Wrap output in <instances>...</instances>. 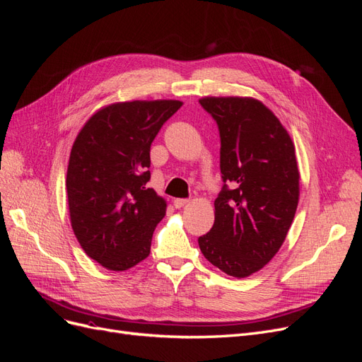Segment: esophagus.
Here are the masks:
<instances>
[{"label": "esophagus", "instance_id": "1", "mask_svg": "<svg viewBox=\"0 0 362 362\" xmlns=\"http://www.w3.org/2000/svg\"><path fill=\"white\" fill-rule=\"evenodd\" d=\"M189 204H190L189 199H175V201H173V205L177 206V208H182V206L189 205Z\"/></svg>", "mask_w": 362, "mask_h": 362}]
</instances>
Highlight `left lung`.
Returning a JSON list of instances; mask_svg holds the SVG:
<instances>
[{
    "label": "left lung",
    "mask_w": 362,
    "mask_h": 362,
    "mask_svg": "<svg viewBox=\"0 0 362 362\" xmlns=\"http://www.w3.org/2000/svg\"><path fill=\"white\" fill-rule=\"evenodd\" d=\"M199 103L221 133L226 184L214 201V225L198 243L213 266L242 279L278 254L293 223L300 193L296 149L281 120L255 98Z\"/></svg>",
    "instance_id": "obj_1"
}]
</instances>
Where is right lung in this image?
Returning a JSON list of instances; mask_svg holds the SVG:
<instances>
[{
    "label": "right lung",
    "instance_id": "1",
    "mask_svg": "<svg viewBox=\"0 0 362 362\" xmlns=\"http://www.w3.org/2000/svg\"><path fill=\"white\" fill-rule=\"evenodd\" d=\"M181 105L177 100L108 104L74 141L66 175L71 226L86 254L107 270H128L149 255L168 206L145 187L151 144Z\"/></svg>",
    "mask_w": 362,
    "mask_h": 362
}]
</instances>
